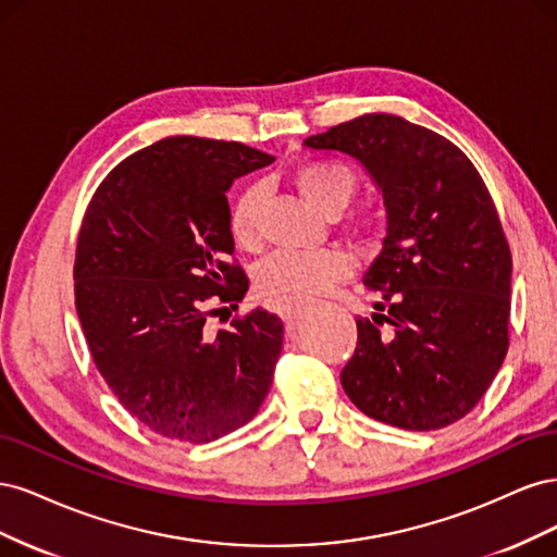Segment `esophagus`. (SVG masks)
<instances>
[{
    "label": "esophagus",
    "mask_w": 557,
    "mask_h": 557,
    "mask_svg": "<svg viewBox=\"0 0 557 557\" xmlns=\"http://www.w3.org/2000/svg\"><path fill=\"white\" fill-rule=\"evenodd\" d=\"M297 311H299V305H285V307L281 309V318L288 320V318H293V313H297Z\"/></svg>",
    "instance_id": "esophagus-1"
}]
</instances>
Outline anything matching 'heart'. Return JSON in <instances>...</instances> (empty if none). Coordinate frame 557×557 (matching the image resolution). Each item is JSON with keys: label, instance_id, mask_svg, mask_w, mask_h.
I'll use <instances>...</instances> for the list:
<instances>
[{"label": "heart", "instance_id": "1", "mask_svg": "<svg viewBox=\"0 0 557 557\" xmlns=\"http://www.w3.org/2000/svg\"><path fill=\"white\" fill-rule=\"evenodd\" d=\"M290 183L305 205L315 213L334 218L339 215L356 195L358 178L346 164L330 160H305L290 172ZM262 190L248 185L232 199L227 213L230 237L239 248H256L258 244V211ZM352 264L346 252L327 248L318 252H274L264 258L252 281L262 297L274 305H299L320 293L330 290L334 283L346 281Z\"/></svg>", "mask_w": 557, "mask_h": 557}]
</instances>
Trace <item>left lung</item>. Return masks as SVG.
<instances>
[{"label": "left lung", "mask_w": 557, "mask_h": 557, "mask_svg": "<svg viewBox=\"0 0 557 557\" xmlns=\"http://www.w3.org/2000/svg\"><path fill=\"white\" fill-rule=\"evenodd\" d=\"M356 158L383 195V248L362 283L342 369L348 399L381 423L440 430L465 418L509 348L511 250L495 201L462 150L391 113H364L305 141Z\"/></svg>", "instance_id": "1"}]
</instances>
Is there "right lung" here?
<instances>
[{
  "label": "right lung",
  "mask_w": 557,
  "mask_h": 557,
  "mask_svg": "<svg viewBox=\"0 0 557 557\" xmlns=\"http://www.w3.org/2000/svg\"><path fill=\"white\" fill-rule=\"evenodd\" d=\"M274 158L239 141L170 137L125 158L83 215L74 293L92 360L117 401L166 440L207 444L258 413L283 348L264 309L209 334L244 299L227 262V190ZM227 309V307H225Z\"/></svg>",
  "instance_id": "add662e5"
}]
</instances>
